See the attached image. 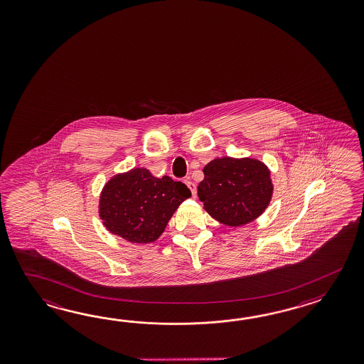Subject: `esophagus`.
<instances>
[{
	"label": "esophagus",
	"mask_w": 364,
	"mask_h": 364,
	"mask_svg": "<svg viewBox=\"0 0 364 364\" xmlns=\"http://www.w3.org/2000/svg\"><path fill=\"white\" fill-rule=\"evenodd\" d=\"M185 183L191 190V193H193V196L195 198L196 196V186H195V183L191 182V181H185Z\"/></svg>",
	"instance_id": "esophagus-1"
}]
</instances>
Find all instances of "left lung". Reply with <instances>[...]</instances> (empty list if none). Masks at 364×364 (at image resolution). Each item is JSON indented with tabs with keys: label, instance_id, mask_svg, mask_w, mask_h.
I'll return each mask as SVG.
<instances>
[{
	"label": "left lung",
	"instance_id": "8db88e82",
	"mask_svg": "<svg viewBox=\"0 0 364 364\" xmlns=\"http://www.w3.org/2000/svg\"><path fill=\"white\" fill-rule=\"evenodd\" d=\"M198 196L209 216L226 226H243L262 216L273 195L271 171L251 157H217L203 169Z\"/></svg>",
	"mask_w": 364,
	"mask_h": 364
}]
</instances>
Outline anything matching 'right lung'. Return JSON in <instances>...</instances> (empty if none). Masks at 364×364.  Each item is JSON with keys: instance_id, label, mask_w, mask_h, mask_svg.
Returning a JSON list of instances; mask_svg holds the SVG:
<instances>
[{"instance_id": "right-lung-1", "label": "right lung", "mask_w": 364, "mask_h": 364, "mask_svg": "<svg viewBox=\"0 0 364 364\" xmlns=\"http://www.w3.org/2000/svg\"><path fill=\"white\" fill-rule=\"evenodd\" d=\"M191 191L182 182L157 178L146 168L118 173L101 190L99 216L110 234L132 243H152Z\"/></svg>"}]
</instances>
